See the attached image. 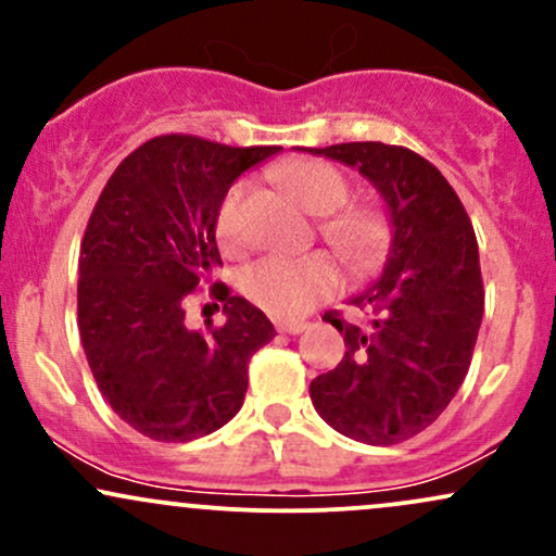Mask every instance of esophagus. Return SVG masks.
<instances>
[{
    "instance_id": "34e87169",
    "label": "esophagus",
    "mask_w": 556,
    "mask_h": 556,
    "mask_svg": "<svg viewBox=\"0 0 556 556\" xmlns=\"http://www.w3.org/2000/svg\"><path fill=\"white\" fill-rule=\"evenodd\" d=\"M277 329L285 331V334H300V331L308 329V324H303V321H279Z\"/></svg>"
}]
</instances>
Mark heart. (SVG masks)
<instances>
[{"label":"heart","instance_id":"1","mask_svg":"<svg viewBox=\"0 0 556 556\" xmlns=\"http://www.w3.org/2000/svg\"><path fill=\"white\" fill-rule=\"evenodd\" d=\"M274 177L303 206V212L321 219V238L353 269L363 271L379 264L389 242L387 219L374 208L348 206L350 182L340 169L324 162H292L274 169ZM245 195L248 182L232 185L216 214V238L227 253H240L245 248L240 229ZM340 287V269L321 253L300 258L266 256L242 274V292L274 318L308 314L321 300L337 295Z\"/></svg>","mask_w":556,"mask_h":556}]
</instances>
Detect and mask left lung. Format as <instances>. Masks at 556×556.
I'll use <instances>...</instances> for the list:
<instances>
[{
    "instance_id": "left-lung-1",
    "label": "left lung",
    "mask_w": 556,
    "mask_h": 556,
    "mask_svg": "<svg viewBox=\"0 0 556 556\" xmlns=\"http://www.w3.org/2000/svg\"><path fill=\"white\" fill-rule=\"evenodd\" d=\"M358 169L384 201L392 227L384 269L350 303L368 327L327 314L344 358L311 381L316 413L342 437L397 444L444 413L473 358L483 282L473 225L444 175L402 146L308 149Z\"/></svg>"
}]
</instances>
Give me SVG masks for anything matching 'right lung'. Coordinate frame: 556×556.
Instances as JSON below:
<instances>
[{
	"label": "right lung",
	"mask_w": 556,
	"mask_h": 556,
	"mask_svg": "<svg viewBox=\"0 0 556 556\" xmlns=\"http://www.w3.org/2000/svg\"><path fill=\"white\" fill-rule=\"evenodd\" d=\"M277 146L162 136L114 169L80 242L78 329L112 410L156 442H190L229 424L248 389V361L274 340L271 321L214 285L225 327H185V298L222 266L216 214L242 172Z\"/></svg>",
	"instance_id": "1"
}]
</instances>
